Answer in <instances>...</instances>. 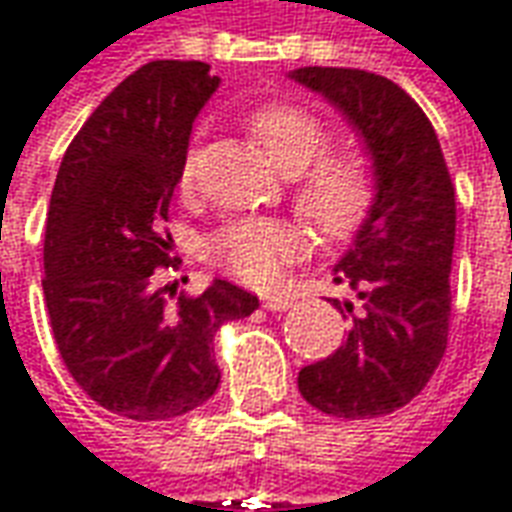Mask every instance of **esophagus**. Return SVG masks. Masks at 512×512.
<instances>
[{
	"mask_svg": "<svg viewBox=\"0 0 512 512\" xmlns=\"http://www.w3.org/2000/svg\"><path fill=\"white\" fill-rule=\"evenodd\" d=\"M262 306L270 309V312H287L292 306L290 295H281V292H270V295H262Z\"/></svg>",
	"mask_w": 512,
	"mask_h": 512,
	"instance_id": "1",
	"label": "esophagus"
}]
</instances>
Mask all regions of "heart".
<instances>
[{
	"label": "heart",
	"mask_w": 512,
	"mask_h": 512,
	"mask_svg": "<svg viewBox=\"0 0 512 512\" xmlns=\"http://www.w3.org/2000/svg\"><path fill=\"white\" fill-rule=\"evenodd\" d=\"M248 133L267 158L295 181V209L320 236H345L365 220L376 197V172L359 153H326L329 130L312 111L292 102H270L248 116ZM200 150L189 147L181 186L197 178ZM303 239L298 228L273 217H245L222 225L206 239V259L242 284L267 287L298 259Z\"/></svg>",
	"instance_id": "1"
}]
</instances>
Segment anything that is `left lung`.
Returning a JSON list of instances; mask_svg holds the SVG:
<instances>
[{
    "label": "left lung",
    "instance_id": "8db88e82",
    "mask_svg": "<svg viewBox=\"0 0 512 512\" xmlns=\"http://www.w3.org/2000/svg\"><path fill=\"white\" fill-rule=\"evenodd\" d=\"M351 122L376 172V197L334 281L351 315L345 343L298 373V390L334 418H379L410 404L449 343L454 186L438 133L393 80L362 69L303 66L290 74ZM345 317V315H343Z\"/></svg>",
    "mask_w": 512,
    "mask_h": 512
}]
</instances>
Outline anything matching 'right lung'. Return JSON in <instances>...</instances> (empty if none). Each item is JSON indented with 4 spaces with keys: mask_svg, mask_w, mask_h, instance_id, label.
Segmentation results:
<instances>
[{
    "mask_svg": "<svg viewBox=\"0 0 512 512\" xmlns=\"http://www.w3.org/2000/svg\"><path fill=\"white\" fill-rule=\"evenodd\" d=\"M217 86L209 63H144L74 136L49 200L41 284L58 351L91 401L133 421L206 404L220 384L214 334L259 309L222 278L195 298L155 281L181 264L164 222L192 122Z\"/></svg>",
    "mask_w": 512,
    "mask_h": 512,
    "instance_id": "right-lung-1",
    "label": "right lung"
}]
</instances>
